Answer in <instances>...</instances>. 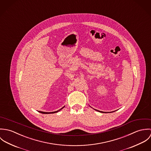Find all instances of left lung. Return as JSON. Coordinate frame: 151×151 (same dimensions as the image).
Instances as JSON below:
<instances>
[{
	"instance_id": "1",
	"label": "left lung",
	"mask_w": 151,
	"mask_h": 151,
	"mask_svg": "<svg viewBox=\"0 0 151 151\" xmlns=\"http://www.w3.org/2000/svg\"><path fill=\"white\" fill-rule=\"evenodd\" d=\"M96 110V111H99V112H102V113H105V112H104V111H99V110ZM113 112V111H112Z\"/></svg>"
}]
</instances>
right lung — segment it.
Instances as JSON below:
<instances>
[{"label": "right lung", "instance_id": "right-lung-1", "mask_svg": "<svg viewBox=\"0 0 151 151\" xmlns=\"http://www.w3.org/2000/svg\"><path fill=\"white\" fill-rule=\"evenodd\" d=\"M65 107V106H64ZM64 107H63V108H62V109H60V110H57V111H53V112H44V111H39V112H40V113H43V114H50V113H57V112H58L59 111H60V110H62L63 108H64Z\"/></svg>", "mask_w": 151, "mask_h": 151}]
</instances>
